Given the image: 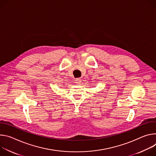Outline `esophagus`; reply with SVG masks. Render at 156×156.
I'll list each match as a JSON object with an SVG mask.
<instances>
[{"label":"esophagus","instance_id":"34e87169","mask_svg":"<svg viewBox=\"0 0 156 156\" xmlns=\"http://www.w3.org/2000/svg\"><path fill=\"white\" fill-rule=\"evenodd\" d=\"M81 82H82V79L80 78H77L76 79V83L77 84H80L81 83Z\"/></svg>","mask_w":156,"mask_h":156}]
</instances>
